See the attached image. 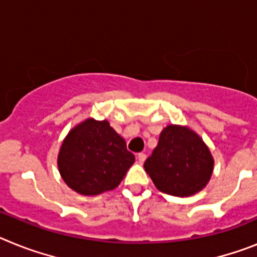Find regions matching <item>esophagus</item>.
I'll return each mask as SVG.
<instances>
[{"label":"esophagus","mask_w":257,"mask_h":257,"mask_svg":"<svg viewBox=\"0 0 257 257\" xmlns=\"http://www.w3.org/2000/svg\"><path fill=\"white\" fill-rule=\"evenodd\" d=\"M138 160H139L140 163H143L145 160H147V154H145V153H139V154H138Z\"/></svg>","instance_id":"34e87169"}]
</instances>
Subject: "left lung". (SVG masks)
I'll return each instance as SVG.
<instances>
[{
  "mask_svg": "<svg viewBox=\"0 0 257 257\" xmlns=\"http://www.w3.org/2000/svg\"><path fill=\"white\" fill-rule=\"evenodd\" d=\"M158 190L189 197L207 185L213 158L203 140L188 127L170 124L163 128L158 145L144 163Z\"/></svg>",
  "mask_w": 257,
  "mask_h": 257,
  "instance_id": "obj_1",
  "label": "left lung"
}]
</instances>
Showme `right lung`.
Wrapping results in <instances>:
<instances>
[{"mask_svg":"<svg viewBox=\"0 0 257 257\" xmlns=\"http://www.w3.org/2000/svg\"><path fill=\"white\" fill-rule=\"evenodd\" d=\"M135 156L108 121L88 118L69 131L61 144L58 167L70 189L96 196L119 185Z\"/></svg>","mask_w":257,"mask_h":257,"instance_id":"right-lung-1","label":"right lung"}]
</instances>
